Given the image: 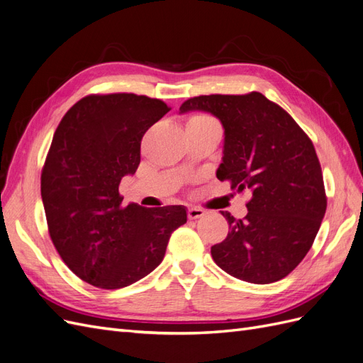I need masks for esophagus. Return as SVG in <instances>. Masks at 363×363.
Instances as JSON below:
<instances>
[{"mask_svg":"<svg viewBox=\"0 0 363 363\" xmlns=\"http://www.w3.org/2000/svg\"><path fill=\"white\" fill-rule=\"evenodd\" d=\"M204 211L203 208H200V207H189L188 208V216H189V219H199V218H201V216H204Z\"/></svg>","mask_w":363,"mask_h":363,"instance_id":"esophagus-1","label":"esophagus"}]
</instances>
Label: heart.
Instances as JSON below:
<instances>
[{"label": "heart", "instance_id": "obj_1", "mask_svg": "<svg viewBox=\"0 0 363 363\" xmlns=\"http://www.w3.org/2000/svg\"><path fill=\"white\" fill-rule=\"evenodd\" d=\"M206 121H215V119H212L211 116H207V115H195V116H192V118L189 119V123H188V124H194V123H206Z\"/></svg>", "mask_w": 363, "mask_h": 363}]
</instances>
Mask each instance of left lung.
Returning <instances> with one entry per match:
<instances>
[{"instance_id":"1","label":"left lung","mask_w":363,"mask_h":363,"mask_svg":"<svg viewBox=\"0 0 363 363\" xmlns=\"http://www.w3.org/2000/svg\"><path fill=\"white\" fill-rule=\"evenodd\" d=\"M191 111L212 113L224 127L218 180L251 192L244 219L223 212L230 230L211 250L215 263L244 281L281 280L311 250L327 208L312 140L260 92L194 96L180 106V113Z\"/></svg>"}]
</instances>
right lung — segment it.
Listing matches in <instances>:
<instances>
[{
	"label": "right lung",
	"instance_id": "obj_1",
	"mask_svg": "<svg viewBox=\"0 0 363 363\" xmlns=\"http://www.w3.org/2000/svg\"><path fill=\"white\" fill-rule=\"evenodd\" d=\"M171 108L136 94L87 95L65 113L40 175L48 232L68 268L101 289H119L156 269L182 206H123L119 183L140 163L145 131Z\"/></svg>",
	"mask_w": 363,
	"mask_h": 363
}]
</instances>
